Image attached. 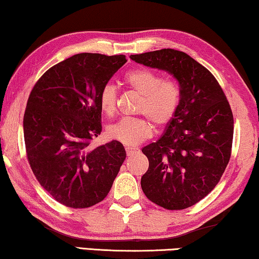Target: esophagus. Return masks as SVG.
I'll return each instance as SVG.
<instances>
[{"instance_id": "1", "label": "esophagus", "mask_w": 259, "mask_h": 259, "mask_svg": "<svg viewBox=\"0 0 259 259\" xmlns=\"http://www.w3.org/2000/svg\"><path fill=\"white\" fill-rule=\"evenodd\" d=\"M125 152H126V155H128V157H131V155H134L135 153H136L137 149H133V147H125Z\"/></svg>"}]
</instances>
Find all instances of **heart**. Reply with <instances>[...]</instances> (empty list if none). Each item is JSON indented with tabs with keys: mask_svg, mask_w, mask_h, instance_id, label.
<instances>
[{
	"mask_svg": "<svg viewBox=\"0 0 259 259\" xmlns=\"http://www.w3.org/2000/svg\"><path fill=\"white\" fill-rule=\"evenodd\" d=\"M124 83L142 97L138 113L145 115L157 128L167 125L178 112L181 94L174 81L162 80L158 73L147 69H134L123 77ZM116 89L105 85L99 94V105L106 115L116 110ZM152 125L144 117L122 118L107 128V136L125 146H136L152 135Z\"/></svg>",
	"mask_w": 259,
	"mask_h": 259,
	"instance_id": "1",
	"label": "heart"
}]
</instances>
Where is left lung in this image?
Masks as SVG:
<instances>
[{
    "label": "left lung",
    "mask_w": 259,
    "mask_h": 259,
    "mask_svg": "<svg viewBox=\"0 0 259 259\" xmlns=\"http://www.w3.org/2000/svg\"><path fill=\"white\" fill-rule=\"evenodd\" d=\"M139 64L169 73L181 100L157 142L144 146L149 169L141 184L151 202L167 210L190 207L213 190L231 158L234 120L212 73L175 49L131 55Z\"/></svg>",
    "instance_id": "left-lung-1"
}]
</instances>
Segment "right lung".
<instances>
[{"label": "right lung", "mask_w": 259, "mask_h": 259, "mask_svg": "<svg viewBox=\"0 0 259 259\" xmlns=\"http://www.w3.org/2000/svg\"><path fill=\"white\" fill-rule=\"evenodd\" d=\"M126 62L124 55L80 53L41 76L28 97L23 128L36 180L57 202L85 208L105 199L125 159L120 142L98 147L99 94Z\"/></svg>", "instance_id": "obj_1"}]
</instances>
